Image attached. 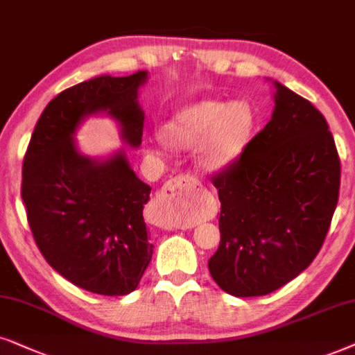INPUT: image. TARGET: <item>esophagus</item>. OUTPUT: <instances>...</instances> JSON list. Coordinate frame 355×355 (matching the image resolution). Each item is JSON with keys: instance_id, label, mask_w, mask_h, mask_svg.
I'll use <instances>...</instances> for the list:
<instances>
[{"instance_id": "obj_1", "label": "esophagus", "mask_w": 355, "mask_h": 355, "mask_svg": "<svg viewBox=\"0 0 355 355\" xmlns=\"http://www.w3.org/2000/svg\"><path fill=\"white\" fill-rule=\"evenodd\" d=\"M201 183L190 175H178L162 187L153 202V209L160 216L191 214L201 207Z\"/></svg>"}]
</instances>
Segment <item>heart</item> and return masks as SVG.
<instances>
[{"instance_id": "b5f03b06", "label": "heart", "mask_w": 355, "mask_h": 355, "mask_svg": "<svg viewBox=\"0 0 355 355\" xmlns=\"http://www.w3.org/2000/svg\"><path fill=\"white\" fill-rule=\"evenodd\" d=\"M257 113L245 101L206 98L180 108L165 123L164 136L177 149L198 144V164L207 173H220L237 162L252 139Z\"/></svg>"}]
</instances>
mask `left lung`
<instances>
[{
	"instance_id": "obj_1",
	"label": "left lung",
	"mask_w": 355,
	"mask_h": 355,
	"mask_svg": "<svg viewBox=\"0 0 355 355\" xmlns=\"http://www.w3.org/2000/svg\"><path fill=\"white\" fill-rule=\"evenodd\" d=\"M272 84L271 120L212 177L220 243L207 266L234 297L271 294L309 268L338 205L341 164L328 123L306 98Z\"/></svg>"
}]
</instances>
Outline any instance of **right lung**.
Instances as JSON below:
<instances>
[{
    "mask_svg": "<svg viewBox=\"0 0 355 355\" xmlns=\"http://www.w3.org/2000/svg\"><path fill=\"white\" fill-rule=\"evenodd\" d=\"M148 71L103 74L58 94L37 121L22 165V201L46 263L74 286L101 295L138 287L153 258L143 217L150 187L118 149L107 159L84 155L79 125L105 113L130 148H139L144 112L138 102Z\"/></svg>",
    "mask_w": 355,
    "mask_h": 355,
    "instance_id": "1",
    "label": "right lung"
}]
</instances>
